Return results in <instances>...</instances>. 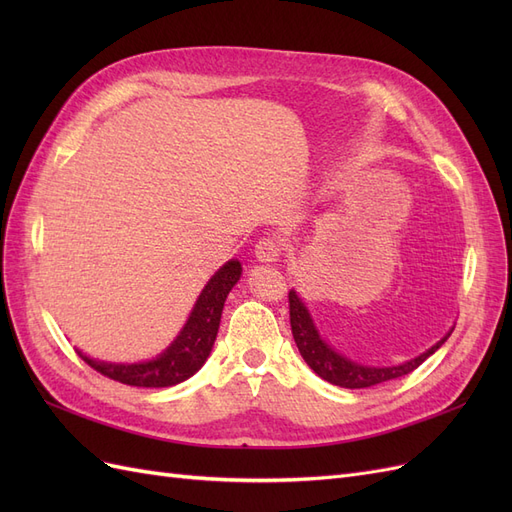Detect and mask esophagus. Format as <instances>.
Masks as SVG:
<instances>
[{"instance_id": "34e87169", "label": "esophagus", "mask_w": 512, "mask_h": 512, "mask_svg": "<svg viewBox=\"0 0 512 512\" xmlns=\"http://www.w3.org/2000/svg\"><path fill=\"white\" fill-rule=\"evenodd\" d=\"M282 252H284V247H282V241L277 237H262L256 243V258L260 262H277L280 260Z\"/></svg>"}]
</instances>
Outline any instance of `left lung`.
I'll return each instance as SVG.
<instances>
[{
    "mask_svg": "<svg viewBox=\"0 0 512 512\" xmlns=\"http://www.w3.org/2000/svg\"><path fill=\"white\" fill-rule=\"evenodd\" d=\"M288 307H290V329H292L294 344H297L305 363L312 367L322 380L344 386V389H367V386H376L386 380H395L410 374V371H414L418 365H423L427 361V356L436 352L446 342L448 335H451L448 333L436 346H431L427 352H423L421 356H416V359L404 365L365 367L354 361H348L346 356L337 354L329 344L322 342L314 327V320L309 318V312L294 290L288 292Z\"/></svg>",
    "mask_w": 512,
    "mask_h": 512,
    "instance_id": "1",
    "label": "left lung"
}]
</instances>
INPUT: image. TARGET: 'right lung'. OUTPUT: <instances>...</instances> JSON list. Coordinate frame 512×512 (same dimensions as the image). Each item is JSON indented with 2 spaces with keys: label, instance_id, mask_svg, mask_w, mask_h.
I'll list each match as a JSON object with an SVG mask.
<instances>
[{
  "label": "right lung",
  "instance_id": "add662e5",
  "mask_svg": "<svg viewBox=\"0 0 512 512\" xmlns=\"http://www.w3.org/2000/svg\"><path fill=\"white\" fill-rule=\"evenodd\" d=\"M239 277V260H228L226 265L207 282L205 290L200 292V297L179 337L170 344V348H166V352L158 356L156 361L113 365L89 359L83 352H79V356L91 369H96L98 374L130 386L162 389V386H173L188 380L207 361L215 342V335H218L220 329L224 301L232 286L239 282Z\"/></svg>",
  "mask_w": 512,
  "mask_h": 512
}]
</instances>
